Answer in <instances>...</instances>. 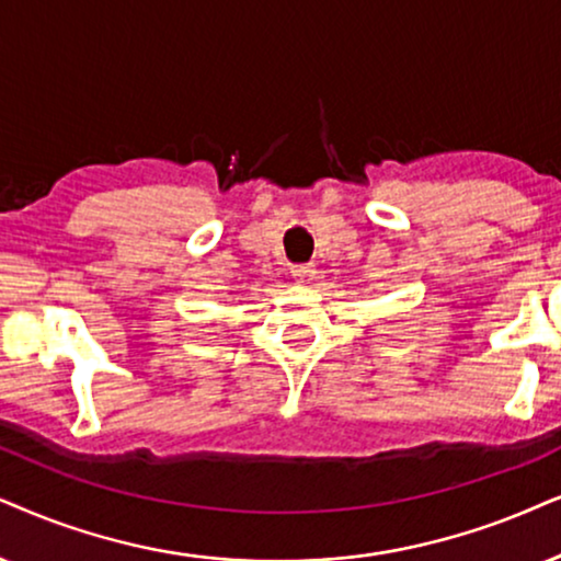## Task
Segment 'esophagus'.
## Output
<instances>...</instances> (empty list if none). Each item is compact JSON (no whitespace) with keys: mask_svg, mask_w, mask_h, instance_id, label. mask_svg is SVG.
<instances>
[{"mask_svg":"<svg viewBox=\"0 0 561 561\" xmlns=\"http://www.w3.org/2000/svg\"><path fill=\"white\" fill-rule=\"evenodd\" d=\"M293 279L297 285L302 287H310L316 282V268L310 264H300V266H293Z\"/></svg>","mask_w":561,"mask_h":561,"instance_id":"34e87169","label":"esophagus"}]
</instances>
